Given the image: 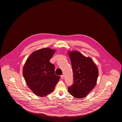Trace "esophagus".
I'll return each instance as SVG.
<instances>
[{"instance_id":"34e87169","label":"esophagus","mask_w":122,"mask_h":122,"mask_svg":"<svg viewBox=\"0 0 122 122\" xmlns=\"http://www.w3.org/2000/svg\"><path fill=\"white\" fill-rule=\"evenodd\" d=\"M64 75H62L61 76V78L63 80L64 79Z\"/></svg>"}]
</instances>
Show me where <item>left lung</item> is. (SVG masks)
Wrapping results in <instances>:
<instances>
[{
    "mask_svg": "<svg viewBox=\"0 0 122 122\" xmlns=\"http://www.w3.org/2000/svg\"><path fill=\"white\" fill-rule=\"evenodd\" d=\"M73 72V84L68 87L70 94L77 98L85 97L95 87L98 70L92 59L78 51L68 52Z\"/></svg>",
    "mask_w": 122,
    "mask_h": 122,
    "instance_id": "1",
    "label": "left lung"
}]
</instances>
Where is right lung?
Masks as SVG:
<instances>
[{"label":"right lung","instance_id":"add662e5","mask_svg":"<svg viewBox=\"0 0 122 122\" xmlns=\"http://www.w3.org/2000/svg\"><path fill=\"white\" fill-rule=\"evenodd\" d=\"M55 50L44 48L32 52L24 66L23 75L29 88L37 96L45 97L54 89L60 78L50 62Z\"/></svg>","mask_w":122,"mask_h":122}]
</instances>
